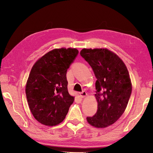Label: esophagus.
<instances>
[{"mask_svg": "<svg viewBox=\"0 0 153 153\" xmlns=\"http://www.w3.org/2000/svg\"><path fill=\"white\" fill-rule=\"evenodd\" d=\"M87 95V93L85 91H83L82 93H80V96L82 97V98H84V97H85Z\"/></svg>", "mask_w": 153, "mask_h": 153, "instance_id": "obj_1", "label": "esophagus"}]
</instances>
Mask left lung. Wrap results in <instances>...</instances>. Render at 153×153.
Segmentation results:
<instances>
[{"label": "left lung", "instance_id": "1", "mask_svg": "<svg viewBox=\"0 0 153 153\" xmlns=\"http://www.w3.org/2000/svg\"><path fill=\"white\" fill-rule=\"evenodd\" d=\"M80 54L97 79L95 97L98 109L93 117H87V121L95 128H106L121 117L128 105L132 90L128 70L121 58L106 48H83Z\"/></svg>", "mask_w": 153, "mask_h": 153}]
</instances>
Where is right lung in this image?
<instances>
[{"label":"right lung","instance_id":"right-lung-1","mask_svg":"<svg viewBox=\"0 0 153 153\" xmlns=\"http://www.w3.org/2000/svg\"><path fill=\"white\" fill-rule=\"evenodd\" d=\"M79 51L54 48L37 60L25 85V94L35 120L47 126L58 125L74 101L68 91L66 72Z\"/></svg>","mask_w":153,"mask_h":153}]
</instances>
